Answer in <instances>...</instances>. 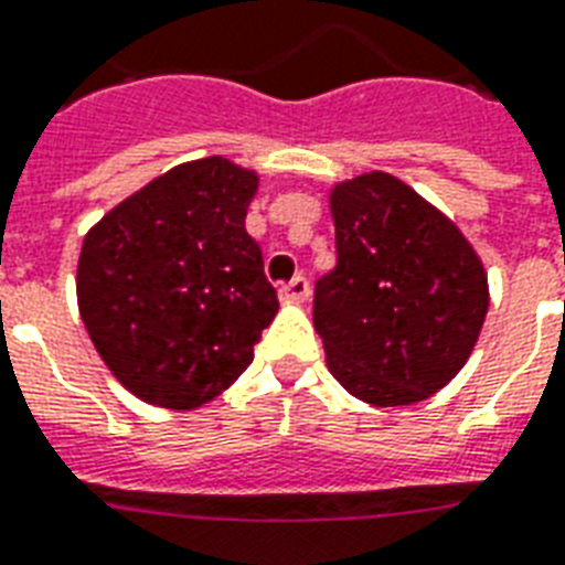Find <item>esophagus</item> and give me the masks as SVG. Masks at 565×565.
<instances>
[{
  "mask_svg": "<svg viewBox=\"0 0 565 565\" xmlns=\"http://www.w3.org/2000/svg\"><path fill=\"white\" fill-rule=\"evenodd\" d=\"M279 297L282 300H291V303H303L306 297H309V279L306 277H295L291 282L279 288Z\"/></svg>",
  "mask_w": 565,
  "mask_h": 565,
  "instance_id": "obj_1",
  "label": "esophagus"
}]
</instances>
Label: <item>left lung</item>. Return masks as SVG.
I'll list each match as a JSON object with an SVG mask.
<instances>
[{"instance_id":"8db88e82","label":"left lung","mask_w":565,"mask_h":565,"mask_svg":"<svg viewBox=\"0 0 565 565\" xmlns=\"http://www.w3.org/2000/svg\"><path fill=\"white\" fill-rule=\"evenodd\" d=\"M329 210L338 265L315 286L329 373L376 408L437 394L484 327V265L444 212L385 171L338 183Z\"/></svg>"}]
</instances>
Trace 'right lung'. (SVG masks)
<instances>
[{"label": "right lung", "instance_id": "right-lung-1", "mask_svg": "<svg viewBox=\"0 0 565 565\" xmlns=\"http://www.w3.org/2000/svg\"><path fill=\"white\" fill-rule=\"evenodd\" d=\"M259 178L224 157L183 162L113 206L78 259L81 320L130 394L192 411L254 361L279 309L245 215Z\"/></svg>", "mask_w": 565, "mask_h": 565}]
</instances>
